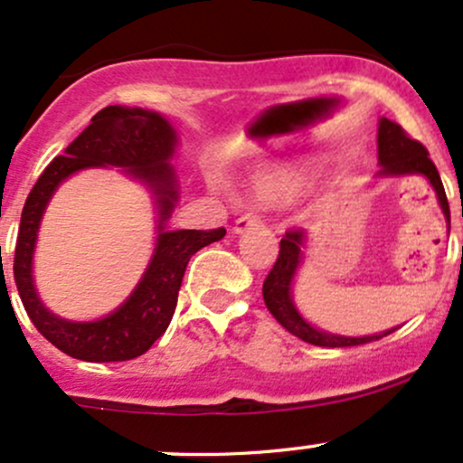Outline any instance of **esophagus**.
Segmentation results:
<instances>
[{
    "label": "esophagus",
    "instance_id": "1",
    "mask_svg": "<svg viewBox=\"0 0 463 463\" xmlns=\"http://www.w3.org/2000/svg\"><path fill=\"white\" fill-rule=\"evenodd\" d=\"M263 225H265L263 216H259V213H245V216H241L236 221V225H233V232L242 233L247 230H254V227H263Z\"/></svg>",
    "mask_w": 463,
    "mask_h": 463
}]
</instances>
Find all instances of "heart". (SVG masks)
I'll return each mask as SVG.
<instances>
[{"instance_id":"1","label":"heart","mask_w":463,"mask_h":463,"mask_svg":"<svg viewBox=\"0 0 463 463\" xmlns=\"http://www.w3.org/2000/svg\"><path fill=\"white\" fill-rule=\"evenodd\" d=\"M298 184H301V180H298V175L294 171H279L274 175H267L263 183L259 184V194L265 200H279L292 196Z\"/></svg>"}]
</instances>
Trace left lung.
<instances>
[{"mask_svg":"<svg viewBox=\"0 0 463 463\" xmlns=\"http://www.w3.org/2000/svg\"><path fill=\"white\" fill-rule=\"evenodd\" d=\"M379 162H381V175H403V174H421L430 180V184L435 187L437 198H439L441 209H444L448 222H450V209H448V198L444 192V184H441L439 171H437L435 162L428 156V149L419 140L410 137L403 131L402 125L388 120V118H381L379 122ZM305 233L301 230H289L285 232V236L280 238V250L279 259H276L274 267L267 274L263 283V298L267 309L274 314L276 321L285 327L288 332H292L294 336H298L305 343H312V345L321 347H352V345H364V343L379 341V338L392 335L394 330L383 332V335H373V336H336L327 335V332L317 330V327L309 326L307 321L297 312L292 303V280L297 274L298 263H301V247H303Z\"/></svg>","mask_w":463,"mask_h":463,"instance_id":"left-lung-1","label":"left lung"}]
</instances>
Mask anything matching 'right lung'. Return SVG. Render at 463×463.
<instances>
[{
    "label": "right lung",
    "instance_id": "obj_1",
    "mask_svg": "<svg viewBox=\"0 0 463 463\" xmlns=\"http://www.w3.org/2000/svg\"><path fill=\"white\" fill-rule=\"evenodd\" d=\"M174 146L175 131L158 113L107 107L90 118V125L66 146L64 156H57L46 166L28 194L13 260L17 292L37 332L73 359L109 364L145 354L169 327L189 259L227 233L225 227L165 230V221L171 216L175 203L174 171L169 165ZM99 164L125 165L129 173L156 189L161 204L159 242L150 269L120 310L99 322L71 324L51 315L36 298L30 271L32 250L39 218L56 184L75 170Z\"/></svg>",
    "mask_w": 463,
    "mask_h": 463
}]
</instances>
